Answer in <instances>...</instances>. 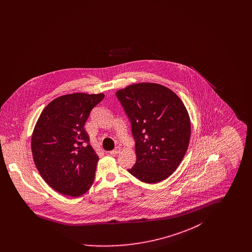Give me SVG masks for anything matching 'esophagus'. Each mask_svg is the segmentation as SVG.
<instances>
[{"instance_id":"34e87169","label":"esophagus","mask_w":252,"mask_h":252,"mask_svg":"<svg viewBox=\"0 0 252 252\" xmlns=\"http://www.w3.org/2000/svg\"><path fill=\"white\" fill-rule=\"evenodd\" d=\"M120 151V147H116L114 150H111V151H109V154H110V155H112V156H115V155H117V154H118Z\"/></svg>"}]
</instances>
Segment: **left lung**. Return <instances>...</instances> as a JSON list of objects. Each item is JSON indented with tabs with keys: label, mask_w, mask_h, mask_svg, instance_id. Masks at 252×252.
<instances>
[{
	"label": "left lung",
	"mask_w": 252,
	"mask_h": 252,
	"mask_svg": "<svg viewBox=\"0 0 252 252\" xmlns=\"http://www.w3.org/2000/svg\"><path fill=\"white\" fill-rule=\"evenodd\" d=\"M116 96L135 140L137 160L127 171L146 183L167 179L189 145L191 123L184 104L170 89L156 83L129 85Z\"/></svg>",
	"instance_id": "left-lung-1"
}]
</instances>
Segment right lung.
<instances>
[{"instance_id": "obj_1", "label": "right lung", "mask_w": 252, "mask_h": 252, "mask_svg": "<svg viewBox=\"0 0 252 252\" xmlns=\"http://www.w3.org/2000/svg\"><path fill=\"white\" fill-rule=\"evenodd\" d=\"M103 94H72L50 102L36 122L31 141L34 162L57 192L76 197L92 186L99 159L84 128Z\"/></svg>"}]
</instances>
